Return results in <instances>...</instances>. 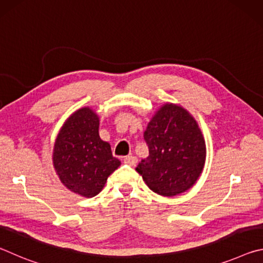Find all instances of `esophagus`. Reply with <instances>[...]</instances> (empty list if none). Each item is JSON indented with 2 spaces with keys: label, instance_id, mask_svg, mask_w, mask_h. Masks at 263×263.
Returning a JSON list of instances; mask_svg holds the SVG:
<instances>
[{
  "label": "esophagus",
  "instance_id": "esophagus-1",
  "mask_svg": "<svg viewBox=\"0 0 263 263\" xmlns=\"http://www.w3.org/2000/svg\"><path fill=\"white\" fill-rule=\"evenodd\" d=\"M138 162L137 157H133V155H128V157L124 158V163L128 164V166H136V163Z\"/></svg>",
  "mask_w": 263,
  "mask_h": 263
}]
</instances>
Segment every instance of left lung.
I'll use <instances>...</instances> for the list:
<instances>
[{
    "instance_id": "8db88e82",
    "label": "left lung",
    "mask_w": 263,
    "mask_h": 263,
    "mask_svg": "<svg viewBox=\"0 0 263 263\" xmlns=\"http://www.w3.org/2000/svg\"><path fill=\"white\" fill-rule=\"evenodd\" d=\"M148 157L136 171L148 188L161 196H176L193 186L201 176L206 147L201 128L180 105H162L144 132Z\"/></svg>"
}]
</instances>
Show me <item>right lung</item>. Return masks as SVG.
Listing matches in <instances>:
<instances>
[{
	"label": "right lung",
	"mask_w": 263,
	"mask_h": 263,
	"mask_svg": "<svg viewBox=\"0 0 263 263\" xmlns=\"http://www.w3.org/2000/svg\"><path fill=\"white\" fill-rule=\"evenodd\" d=\"M99 125V116L90 108L79 109L62 125L53 149V166L60 181L84 197L99 194L121 166L109 142L100 138Z\"/></svg>",
	"instance_id": "add662e5"
}]
</instances>
